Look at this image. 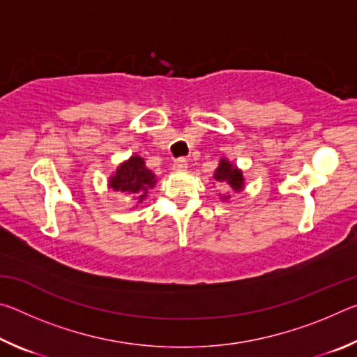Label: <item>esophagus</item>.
<instances>
[{
    "label": "esophagus",
    "instance_id": "esophagus-1",
    "mask_svg": "<svg viewBox=\"0 0 357 357\" xmlns=\"http://www.w3.org/2000/svg\"><path fill=\"white\" fill-rule=\"evenodd\" d=\"M187 168H189V164H187L185 159H178L173 162V170L174 172H187Z\"/></svg>",
    "mask_w": 357,
    "mask_h": 357
}]
</instances>
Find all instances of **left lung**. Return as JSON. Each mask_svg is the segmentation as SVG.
Here are the masks:
<instances>
[{"mask_svg": "<svg viewBox=\"0 0 357 357\" xmlns=\"http://www.w3.org/2000/svg\"><path fill=\"white\" fill-rule=\"evenodd\" d=\"M214 179L215 183H220L228 190V193H223V195L220 193L222 202H228L231 198V193L243 192L245 187L243 170L238 165H234L233 162H229L227 157H222L219 160V165L214 172Z\"/></svg>", "mask_w": 357, "mask_h": 357, "instance_id": "obj_1", "label": "left lung"}]
</instances>
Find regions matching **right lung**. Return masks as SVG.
Segmentation results:
<instances>
[{"label": "right lung", "mask_w": 357, "mask_h": 357, "mask_svg": "<svg viewBox=\"0 0 357 357\" xmlns=\"http://www.w3.org/2000/svg\"><path fill=\"white\" fill-rule=\"evenodd\" d=\"M155 184V174L149 170L146 162L138 154H132L129 159L121 162L107 181L108 190L123 193L137 203L146 200L149 190Z\"/></svg>", "instance_id": "obj_1"}]
</instances>
